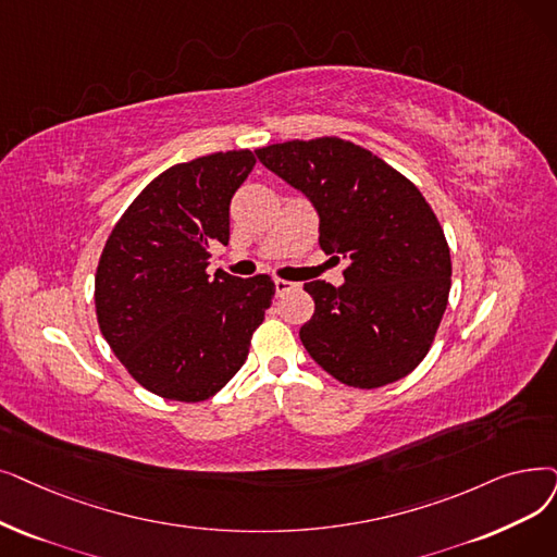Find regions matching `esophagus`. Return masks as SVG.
I'll list each match as a JSON object with an SVG mask.
<instances>
[{"instance_id":"obj_1","label":"esophagus","mask_w":557,"mask_h":557,"mask_svg":"<svg viewBox=\"0 0 557 557\" xmlns=\"http://www.w3.org/2000/svg\"><path fill=\"white\" fill-rule=\"evenodd\" d=\"M296 286H298L296 282H288V280L275 277V294H277V296H282V294H286V292H294Z\"/></svg>"}]
</instances>
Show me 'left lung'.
<instances>
[{"instance_id": "left-lung-1", "label": "left lung", "mask_w": 557, "mask_h": 557, "mask_svg": "<svg viewBox=\"0 0 557 557\" xmlns=\"http://www.w3.org/2000/svg\"><path fill=\"white\" fill-rule=\"evenodd\" d=\"M257 157L319 211L323 252L348 259L342 286L305 284L317 305L300 327L311 359L357 389L412 373L437 334L453 273L444 230L421 190L336 136L265 145Z\"/></svg>"}]
</instances>
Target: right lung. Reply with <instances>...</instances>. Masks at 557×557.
Segmentation results:
<instances>
[{
  "instance_id": "obj_1",
  "label": "right lung",
  "mask_w": 557,
  "mask_h": 557,
  "mask_svg": "<svg viewBox=\"0 0 557 557\" xmlns=\"http://www.w3.org/2000/svg\"><path fill=\"white\" fill-rule=\"evenodd\" d=\"M255 163L250 150H230L168 168L107 238L95 273L100 330L129 375L161 398L200 403L221 392L275 296L269 275H207Z\"/></svg>"
}]
</instances>
